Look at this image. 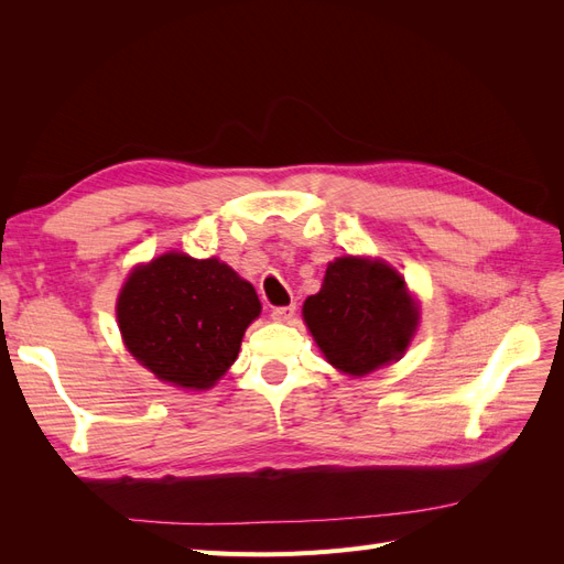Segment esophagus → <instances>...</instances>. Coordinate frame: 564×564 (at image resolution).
Returning a JSON list of instances; mask_svg holds the SVG:
<instances>
[{
  "mask_svg": "<svg viewBox=\"0 0 564 564\" xmlns=\"http://www.w3.org/2000/svg\"><path fill=\"white\" fill-rule=\"evenodd\" d=\"M296 315V305L292 303V305H280V308H272V313H270V317L275 319V322H289Z\"/></svg>",
  "mask_w": 564,
  "mask_h": 564,
  "instance_id": "34e87169",
  "label": "esophagus"
}]
</instances>
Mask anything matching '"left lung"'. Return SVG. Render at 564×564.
I'll return each mask as SVG.
<instances>
[{"mask_svg": "<svg viewBox=\"0 0 564 564\" xmlns=\"http://www.w3.org/2000/svg\"><path fill=\"white\" fill-rule=\"evenodd\" d=\"M303 319L336 369L365 377L404 355L419 308L395 270L346 256L329 263L319 292L305 299Z\"/></svg>", "mask_w": 564, "mask_h": 564, "instance_id": "obj_1", "label": "left lung"}]
</instances>
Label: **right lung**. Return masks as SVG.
<instances>
[{
    "mask_svg": "<svg viewBox=\"0 0 564 564\" xmlns=\"http://www.w3.org/2000/svg\"><path fill=\"white\" fill-rule=\"evenodd\" d=\"M259 313L253 286L232 268L185 253L135 268L117 301L119 332L135 360L158 379L195 390L224 377Z\"/></svg>",
    "mask_w": 564,
    "mask_h": 564,
    "instance_id": "obj_1",
    "label": "right lung"
}]
</instances>
